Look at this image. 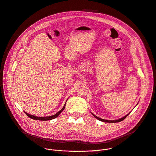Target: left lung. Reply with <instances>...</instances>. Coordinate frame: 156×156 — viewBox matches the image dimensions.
Segmentation results:
<instances>
[{
    "label": "left lung",
    "instance_id": "obj_1",
    "mask_svg": "<svg viewBox=\"0 0 156 156\" xmlns=\"http://www.w3.org/2000/svg\"><path fill=\"white\" fill-rule=\"evenodd\" d=\"M138 104H136V105H138ZM92 114V115L96 118V119H97L98 120H100V121H101V122H107V123H117V122H121V121H122V120H123L129 114H130V112L129 113H128L127 115H125L123 117H122V118H120V119H117V120H105V119H101V118H99V117H97L96 115H95L94 114H93V113H91Z\"/></svg>",
    "mask_w": 156,
    "mask_h": 156
}]
</instances>
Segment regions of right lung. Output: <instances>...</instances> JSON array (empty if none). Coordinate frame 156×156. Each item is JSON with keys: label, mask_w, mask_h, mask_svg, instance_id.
<instances>
[{"label": "right lung", "mask_w": 156, "mask_h": 156, "mask_svg": "<svg viewBox=\"0 0 156 156\" xmlns=\"http://www.w3.org/2000/svg\"><path fill=\"white\" fill-rule=\"evenodd\" d=\"M67 101V100H66ZM66 102L65 103L63 107H62V108L61 110H60L57 113H56L55 115H51V116H48V117H36V116H34V115H30L28 113H27L26 112H25V113L27 114V116H28L30 118H31V119H33V120H42V121H47V120H52V119H54L55 118L57 117L60 114V113H62V111L64 110L65 107V104H66Z\"/></svg>", "instance_id": "obj_1"}]
</instances>
